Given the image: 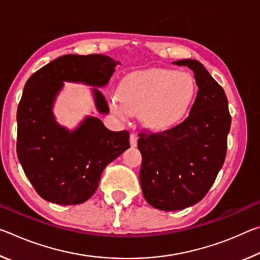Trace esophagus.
I'll return each instance as SVG.
<instances>
[{"mask_svg":"<svg viewBox=\"0 0 260 260\" xmlns=\"http://www.w3.org/2000/svg\"><path fill=\"white\" fill-rule=\"evenodd\" d=\"M129 143H131L132 148H135L136 146H138V135L131 134L129 135Z\"/></svg>","mask_w":260,"mask_h":260,"instance_id":"esophagus-1","label":"esophagus"}]
</instances>
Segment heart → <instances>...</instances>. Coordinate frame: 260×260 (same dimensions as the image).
<instances>
[{"instance_id":"1","label":"heart","mask_w":260,"mask_h":260,"mask_svg":"<svg viewBox=\"0 0 260 260\" xmlns=\"http://www.w3.org/2000/svg\"><path fill=\"white\" fill-rule=\"evenodd\" d=\"M196 94V82L189 73L151 69L127 76L119 86V96L112 95L109 103L121 119L141 113L149 129L165 132L187 119Z\"/></svg>"}]
</instances>
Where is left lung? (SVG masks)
<instances>
[{"label":"left lung","mask_w":260,"mask_h":260,"mask_svg":"<svg viewBox=\"0 0 260 260\" xmlns=\"http://www.w3.org/2000/svg\"><path fill=\"white\" fill-rule=\"evenodd\" d=\"M192 70L199 87L189 117L173 129L141 133L140 182L149 204L177 211L199 203L226 158L232 118L222 87L196 59L173 61Z\"/></svg>","instance_id":"8db88e82"}]
</instances>
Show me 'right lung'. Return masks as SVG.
Segmentation results:
<instances>
[{
    "label": "right lung",
    "instance_id": "1",
    "mask_svg": "<svg viewBox=\"0 0 260 260\" xmlns=\"http://www.w3.org/2000/svg\"><path fill=\"white\" fill-rule=\"evenodd\" d=\"M118 64L105 55H64L25 83L17 110V155L43 200L59 205L83 203L94 195L105 166L129 148L127 131H110L94 116L70 131L52 112L64 82H81L94 87L96 110L109 113L99 88L108 85Z\"/></svg>",
    "mask_w": 260,
    "mask_h": 260
}]
</instances>
